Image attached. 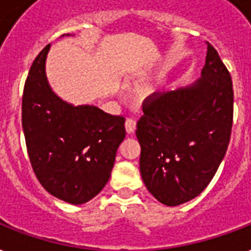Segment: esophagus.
Segmentation results:
<instances>
[{
  "instance_id": "obj_1",
  "label": "esophagus",
  "mask_w": 251,
  "mask_h": 251,
  "mask_svg": "<svg viewBox=\"0 0 251 251\" xmlns=\"http://www.w3.org/2000/svg\"><path fill=\"white\" fill-rule=\"evenodd\" d=\"M126 131L128 135H132L136 131V120L135 119H127L126 120Z\"/></svg>"
}]
</instances>
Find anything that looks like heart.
Masks as SVG:
<instances>
[{
	"label": "heart",
	"instance_id": "1",
	"mask_svg": "<svg viewBox=\"0 0 251 251\" xmlns=\"http://www.w3.org/2000/svg\"><path fill=\"white\" fill-rule=\"evenodd\" d=\"M154 94H157V86H148L143 90L144 98H148V97H153Z\"/></svg>",
	"mask_w": 251,
	"mask_h": 251
}]
</instances>
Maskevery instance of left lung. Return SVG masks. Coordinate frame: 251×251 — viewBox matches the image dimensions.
<instances>
[{
	"mask_svg": "<svg viewBox=\"0 0 251 251\" xmlns=\"http://www.w3.org/2000/svg\"><path fill=\"white\" fill-rule=\"evenodd\" d=\"M143 111L136 129L141 178L162 204H183L208 186L230 140L232 78L216 50L208 43L196 82L157 97Z\"/></svg>",
	"mask_w": 251,
	"mask_h": 251,
	"instance_id": "1",
	"label": "left lung"
}]
</instances>
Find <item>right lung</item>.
Returning <instances> with one entry per match:
<instances>
[{"label":"right lung","mask_w":251,"mask_h":251,"mask_svg":"<svg viewBox=\"0 0 251 251\" xmlns=\"http://www.w3.org/2000/svg\"><path fill=\"white\" fill-rule=\"evenodd\" d=\"M50 48L51 44L36 56L25 83L22 127L27 152L47 191L71 204H83L110 179L116 151L126 137V120L97 106H75L60 98L47 79Z\"/></svg>","instance_id":"obj_1"}]
</instances>
